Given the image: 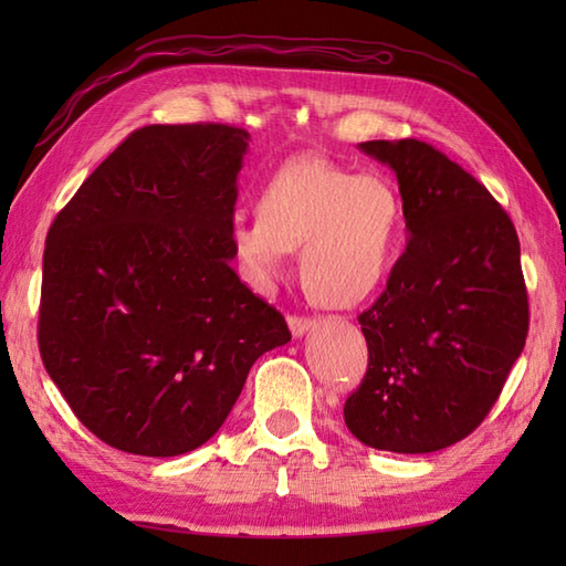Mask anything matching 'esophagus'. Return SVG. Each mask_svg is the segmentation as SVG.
<instances>
[{"label": "esophagus", "instance_id": "obj_1", "mask_svg": "<svg viewBox=\"0 0 566 566\" xmlns=\"http://www.w3.org/2000/svg\"><path fill=\"white\" fill-rule=\"evenodd\" d=\"M290 331L294 338H302V335H306L311 331V326H314V321L311 318H304V316H290Z\"/></svg>", "mask_w": 566, "mask_h": 566}]
</instances>
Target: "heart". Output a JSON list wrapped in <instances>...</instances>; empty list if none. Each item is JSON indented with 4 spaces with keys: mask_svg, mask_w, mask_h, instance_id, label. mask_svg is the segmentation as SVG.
Returning a JSON list of instances; mask_svg holds the SVG:
<instances>
[{
    "mask_svg": "<svg viewBox=\"0 0 566 566\" xmlns=\"http://www.w3.org/2000/svg\"><path fill=\"white\" fill-rule=\"evenodd\" d=\"M399 231L401 201L387 179L306 158L262 189L258 219L231 226V252L252 290L270 294L298 248V274L314 302L353 308L387 280Z\"/></svg>",
    "mask_w": 566,
    "mask_h": 566,
    "instance_id": "b5f03b06",
    "label": "heart"
}]
</instances>
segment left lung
<instances>
[{"label": "left lung", "mask_w": 566, "mask_h": 566, "mask_svg": "<svg viewBox=\"0 0 566 566\" xmlns=\"http://www.w3.org/2000/svg\"><path fill=\"white\" fill-rule=\"evenodd\" d=\"M389 165L408 243L359 314L369 367L345 426L375 450L438 452L491 411L521 357L527 292L518 233L484 185L423 140H367Z\"/></svg>", "instance_id": "left-lung-1"}]
</instances>
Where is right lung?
I'll list each match as a JSON object with an SVG mask.
<instances>
[{
    "instance_id": "add662e5",
    "label": "right lung",
    "mask_w": 566,
    "mask_h": 566,
    "mask_svg": "<svg viewBox=\"0 0 566 566\" xmlns=\"http://www.w3.org/2000/svg\"><path fill=\"white\" fill-rule=\"evenodd\" d=\"M250 134H130L55 216L39 347L72 411L116 450L175 457L213 438L250 367L292 340L231 268Z\"/></svg>"
}]
</instances>
